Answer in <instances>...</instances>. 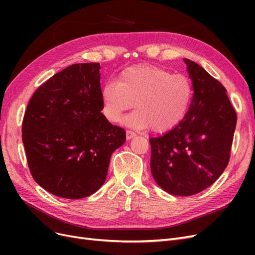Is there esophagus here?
<instances>
[{
	"label": "esophagus",
	"instance_id": "1",
	"mask_svg": "<svg viewBox=\"0 0 255 255\" xmlns=\"http://www.w3.org/2000/svg\"><path fill=\"white\" fill-rule=\"evenodd\" d=\"M135 136H136V133H134L133 130H129V129L127 130V139H128V140L132 139V138H134Z\"/></svg>",
	"mask_w": 255,
	"mask_h": 255
}]
</instances>
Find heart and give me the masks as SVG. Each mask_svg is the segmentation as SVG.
<instances>
[{
	"mask_svg": "<svg viewBox=\"0 0 255 255\" xmlns=\"http://www.w3.org/2000/svg\"><path fill=\"white\" fill-rule=\"evenodd\" d=\"M192 98V86L182 74H171L152 65H138L123 70L117 83L104 85L102 111L111 122H119L123 113L134 105L137 110L125 122L129 127L166 133L185 118Z\"/></svg>",
	"mask_w": 255,
	"mask_h": 255,
	"instance_id": "1",
	"label": "heart"
}]
</instances>
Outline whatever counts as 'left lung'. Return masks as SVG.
Listing matches in <instances>:
<instances>
[{"label":"left lung","instance_id":"1","mask_svg":"<svg viewBox=\"0 0 255 255\" xmlns=\"http://www.w3.org/2000/svg\"><path fill=\"white\" fill-rule=\"evenodd\" d=\"M184 61L194 97L179 126L150 138V166L159 187L187 197L211 186L225 171L237 117L227 89L195 61Z\"/></svg>","mask_w":255,"mask_h":255}]
</instances>
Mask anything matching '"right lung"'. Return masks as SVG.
<instances>
[{"label": "right lung", "instance_id": "add662e5", "mask_svg": "<svg viewBox=\"0 0 255 255\" xmlns=\"http://www.w3.org/2000/svg\"><path fill=\"white\" fill-rule=\"evenodd\" d=\"M100 64H75L53 75L29 100L22 140L34 180L52 195L88 197L105 182L126 130L102 114Z\"/></svg>", "mask_w": 255, "mask_h": 255}]
</instances>
